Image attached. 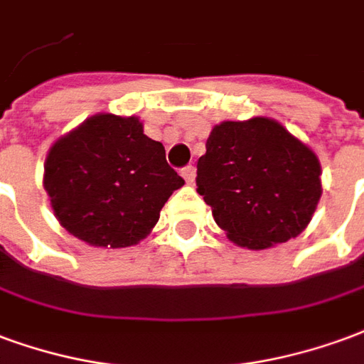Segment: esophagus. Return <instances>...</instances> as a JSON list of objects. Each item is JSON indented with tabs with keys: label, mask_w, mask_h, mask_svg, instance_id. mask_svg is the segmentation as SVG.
<instances>
[{
	"label": "esophagus",
	"mask_w": 364,
	"mask_h": 364,
	"mask_svg": "<svg viewBox=\"0 0 364 364\" xmlns=\"http://www.w3.org/2000/svg\"><path fill=\"white\" fill-rule=\"evenodd\" d=\"M182 178L188 182V184H193V180H196V166H192V164H188V166H184L182 168Z\"/></svg>",
	"instance_id": "1"
}]
</instances>
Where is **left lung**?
Returning <instances> with one entry per match:
<instances>
[{
    "instance_id": "8db88e82",
    "label": "left lung",
    "mask_w": 364,
    "mask_h": 364,
    "mask_svg": "<svg viewBox=\"0 0 364 364\" xmlns=\"http://www.w3.org/2000/svg\"><path fill=\"white\" fill-rule=\"evenodd\" d=\"M198 161V192L238 246L264 250L306 229L322 196L318 156L269 118L223 122Z\"/></svg>"
}]
</instances>
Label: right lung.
I'll return each instance as SVG.
<instances>
[{"label":"right lung","instance_id":"obj_1","mask_svg":"<svg viewBox=\"0 0 364 364\" xmlns=\"http://www.w3.org/2000/svg\"><path fill=\"white\" fill-rule=\"evenodd\" d=\"M182 184L163 143L143 134L135 116H92L58 139L44 164V188L58 221L79 240L105 248L147 237Z\"/></svg>","mask_w":364,"mask_h":364}]
</instances>
